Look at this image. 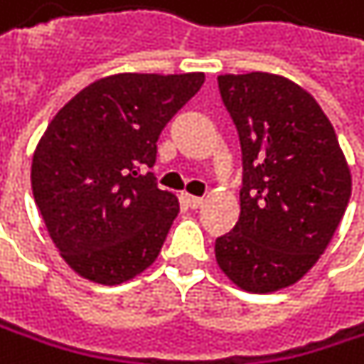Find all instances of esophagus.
<instances>
[{"label": "esophagus", "mask_w": 364, "mask_h": 364, "mask_svg": "<svg viewBox=\"0 0 364 364\" xmlns=\"http://www.w3.org/2000/svg\"><path fill=\"white\" fill-rule=\"evenodd\" d=\"M184 199H186V203H188L191 208H195V210L203 205V199H201V197H195V195H186Z\"/></svg>", "instance_id": "esophagus-1"}]
</instances>
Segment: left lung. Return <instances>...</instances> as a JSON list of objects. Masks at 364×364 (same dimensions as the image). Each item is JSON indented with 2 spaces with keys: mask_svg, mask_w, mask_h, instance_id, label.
<instances>
[{
  "mask_svg": "<svg viewBox=\"0 0 364 364\" xmlns=\"http://www.w3.org/2000/svg\"><path fill=\"white\" fill-rule=\"evenodd\" d=\"M218 90L240 137L242 188L240 218L216 238V262L247 291H277L326 251L352 195L350 167L331 119L294 81L220 75Z\"/></svg>",
  "mask_w": 364,
  "mask_h": 364,
  "instance_id": "obj_1",
  "label": "left lung"
}]
</instances>
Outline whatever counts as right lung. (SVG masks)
I'll return each mask as SVG.
<instances>
[{"instance_id": "add662e5", "label": "right lung", "mask_w": 364, "mask_h": 364, "mask_svg": "<svg viewBox=\"0 0 364 364\" xmlns=\"http://www.w3.org/2000/svg\"><path fill=\"white\" fill-rule=\"evenodd\" d=\"M203 73L111 75L68 100L33 152L31 191L49 236L83 279L119 285L161 253L180 212L156 184V141Z\"/></svg>"}]
</instances>
